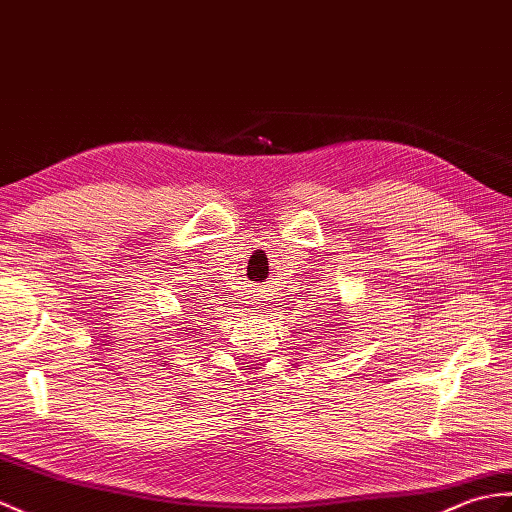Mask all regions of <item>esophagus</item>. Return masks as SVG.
Masks as SVG:
<instances>
[{
	"mask_svg": "<svg viewBox=\"0 0 512 512\" xmlns=\"http://www.w3.org/2000/svg\"><path fill=\"white\" fill-rule=\"evenodd\" d=\"M248 310H261V307H264L266 303H264V299H261V296L257 294V290H251L248 292V296H244V301H242Z\"/></svg>",
	"mask_w": 512,
	"mask_h": 512,
	"instance_id": "obj_1",
	"label": "esophagus"
}]
</instances>
